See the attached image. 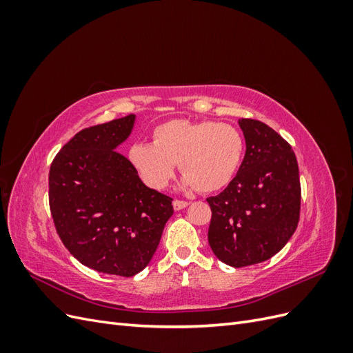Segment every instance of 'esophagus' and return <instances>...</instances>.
<instances>
[{
    "mask_svg": "<svg viewBox=\"0 0 353 353\" xmlns=\"http://www.w3.org/2000/svg\"><path fill=\"white\" fill-rule=\"evenodd\" d=\"M172 206L175 210H181V209H185L188 206V201L184 200H174L172 201Z\"/></svg>",
    "mask_w": 353,
    "mask_h": 353,
    "instance_id": "34e87169",
    "label": "esophagus"
}]
</instances>
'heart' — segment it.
Segmentation results:
<instances>
[{"label": "heart", "mask_w": 353, "mask_h": 353, "mask_svg": "<svg viewBox=\"0 0 353 353\" xmlns=\"http://www.w3.org/2000/svg\"><path fill=\"white\" fill-rule=\"evenodd\" d=\"M244 140L225 122L172 119L154 128L153 144L135 143L128 157L143 183L162 190L174 176L175 163L183 172L181 187L201 193L227 187L240 169Z\"/></svg>", "instance_id": "obj_1"}]
</instances>
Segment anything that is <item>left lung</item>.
Listing matches in <instances>:
<instances>
[{"label": "left lung", "instance_id": "8db88e82", "mask_svg": "<svg viewBox=\"0 0 353 353\" xmlns=\"http://www.w3.org/2000/svg\"><path fill=\"white\" fill-rule=\"evenodd\" d=\"M245 154L228 187L209 197L208 240L234 268L268 261L296 231L301 210L297 160L284 138L254 119H239Z\"/></svg>", "mask_w": 353, "mask_h": 353}]
</instances>
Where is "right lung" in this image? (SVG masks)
<instances>
[{
	"mask_svg": "<svg viewBox=\"0 0 353 353\" xmlns=\"http://www.w3.org/2000/svg\"><path fill=\"white\" fill-rule=\"evenodd\" d=\"M135 114L85 128L63 145L50 168L54 225L82 265L132 276L150 263L172 199L148 188L117 147L132 134Z\"/></svg>",
	"mask_w": 353,
	"mask_h": 353,
	"instance_id": "1",
	"label": "right lung"
}]
</instances>
